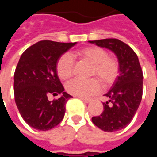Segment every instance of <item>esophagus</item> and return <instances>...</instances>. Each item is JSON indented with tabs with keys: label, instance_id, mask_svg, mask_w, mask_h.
Segmentation results:
<instances>
[{
	"label": "esophagus",
	"instance_id": "obj_1",
	"mask_svg": "<svg viewBox=\"0 0 157 157\" xmlns=\"http://www.w3.org/2000/svg\"><path fill=\"white\" fill-rule=\"evenodd\" d=\"M80 99H81V100H82L83 102H86V103H88V102H91V101H92V99L85 98H82V97H80Z\"/></svg>",
	"mask_w": 157,
	"mask_h": 157
}]
</instances>
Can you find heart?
I'll return each mask as SVG.
<instances>
[{
	"mask_svg": "<svg viewBox=\"0 0 157 157\" xmlns=\"http://www.w3.org/2000/svg\"><path fill=\"white\" fill-rule=\"evenodd\" d=\"M75 57L92 65L91 76H96L105 86L112 85L119 74V63L114 57L109 56L104 48L98 46H87L79 48L73 53ZM56 71L59 78H71L75 71V60L69 54L62 55L56 63ZM97 78L83 80L74 78L66 84V91L76 97L89 98L101 90V83Z\"/></svg>",
	"mask_w": 157,
	"mask_h": 157,
	"instance_id": "1",
	"label": "heart"
}]
</instances>
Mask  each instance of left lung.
Here are the masks:
<instances>
[{
	"instance_id": "left-lung-1",
	"label": "left lung",
	"mask_w": 157,
	"mask_h": 157,
	"mask_svg": "<svg viewBox=\"0 0 157 157\" xmlns=\"http://www.w3.org/2000/svg\"><path fill=\"white\" fill-rule=\"evenodd\" d=\"M115 53L119 63V75L102 102L103 111L92 117L94 124L103 131L114 132L125 128L132 121L141 102L143 72L135 52L128 44L117 39L89 41Z\"/></svg>"
}]
</instances>
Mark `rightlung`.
<instances>
[{"instance_id": "add662e5", "label": "right lung", "mask_w": 157, "mask_h": 157, "mask_svg": "<svg viewBox=\"0 0 157 157\" xmlns=\"http://www.w3.org/2000/svg\"><path fill=\"white\" fill-rule=\"evenodd\" d=\"M75 44L42 40L21 55L14 73V98L20 114L32 128L49 130L64 118L65 103L71 96L64 92L56 63ZM50 94L62 97L49 101Z\"/></svg>"}]
</instances>
